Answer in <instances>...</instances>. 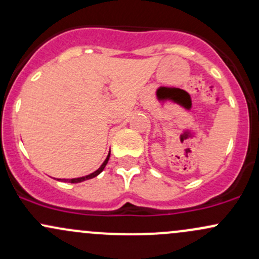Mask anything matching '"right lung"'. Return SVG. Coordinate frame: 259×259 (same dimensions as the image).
Wrapping results in <instances>:
<instances>
[{"instance_id":"add662e5","label":"right lung","mask_w":259,"mask_h":259,"mask_svg":"<svg viewBox=\"0 0 259 259\" xmlns=\"http://www.w3.org/2000/svg\"><path fill=\"white\" fill-rule=\"evenodd\" d=\"M109 156H110V153H109V155H108V157L106 158V161L103 162V164H102V166L99 167V168L96 172L91 173V175L86 176V177H79V178H72V180H67V182H70V183H79V182H83V181H86V180H91V178H95L96 176H98L99 173H101L104 169V167H106V164L108 163V160H109ZM65 181H66V180H65Z\"/></svg>"}]
</instances>
